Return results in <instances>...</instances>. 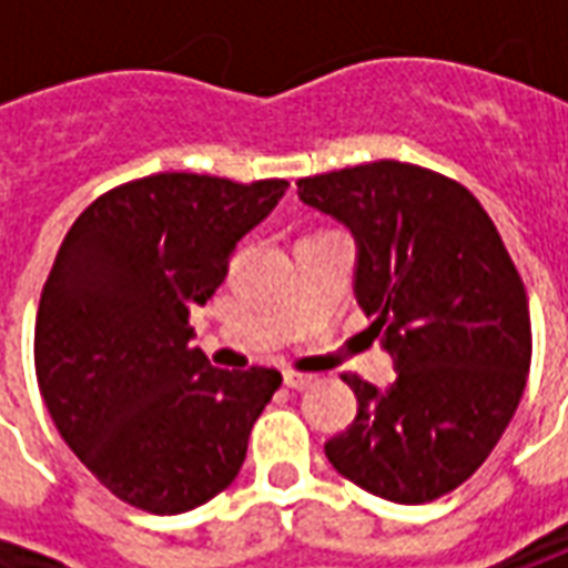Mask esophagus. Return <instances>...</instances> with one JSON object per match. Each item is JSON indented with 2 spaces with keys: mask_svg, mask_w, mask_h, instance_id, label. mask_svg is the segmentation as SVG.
I'll use <instances>...</instances> for the list:
<instances>
[{
  "mask_svg": "<svg viewBox=\"0 0 568 568\" xmlns=\"http://www.w3.org/2000/svg\"><path fill=\"white\" fill-rule=\"evenodd\" d=\"M283 381L288 389H307V386L316 383V377H313V374H301V371H285Z\"/></svg>",
  "mask_w": 568,
  "mask_h": 568,
  "instance_id": "obj_1",
  "label": "esophagus"
}]
</instances>
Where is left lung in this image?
I'll return each mask as SVG.
<instances>
[{
    "label": "left lung",
    "instance_id": "obj_1",
    "mask_svg": "<svg viewBox=\"0 0 568 568\" xmlns=\"http://www.w3.org/2000/svg\"><path fill=\"white\" fill-rule=\"evenodd\" d=\"M297 197L356 236V297L398 371L389 389L344 374L358 414L325 456L381 499H438L484 465L520 405L524 280L475 194L417 163L307 175Z\"/></svg>",
    "mask_w": 568,
    "mask_h": 568
}]
</instances>
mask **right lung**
Listing matches in <instances>:
<instances>
[{
	"mask_svg": "<svg viewBox=\"0 0 568 568\" xmlns=\"http://www.w3.org/2000/svg\"><path fill=\"white\" fill-rule=\"evenodd\" d=\"M288 182L154 173L69 227L36 313V377L69 450L118 499L182 514L234 484L276 368L222 371L191 346V307Z\"/></svg>",
	"mask_w": 568,
	"mask_h": 568,
	"instance_id": "add662e5",
	"label": "right lung"
}]
</instances>
